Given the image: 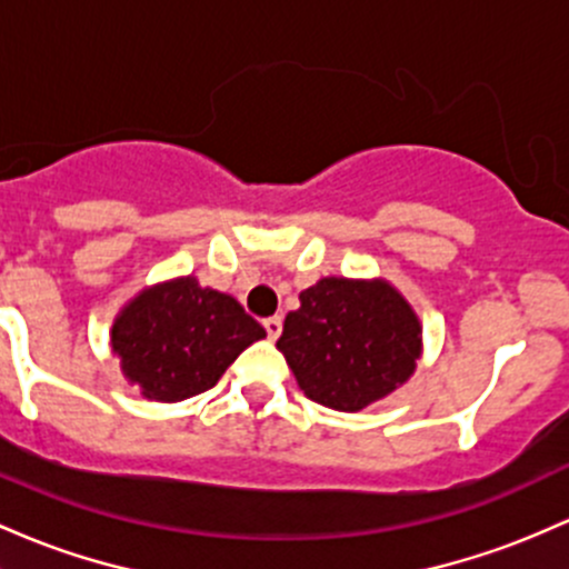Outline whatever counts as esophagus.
<instances>
[{"label": "esophagus", "instance_id": "1", "mask_svg": "<svg viewBox=\"0 0 569 569\" xmlns=\"http://www.w3.org/2000/svg\"><path fill=\"white\" fill-rule=\"evenodd\" d=\"M261 323H264V332H267V337H270V340H278L280 332H283V318H280V316L264 318Z\"/></svg>", "mask_w": 569, "mask_h": 569}]
</instances>
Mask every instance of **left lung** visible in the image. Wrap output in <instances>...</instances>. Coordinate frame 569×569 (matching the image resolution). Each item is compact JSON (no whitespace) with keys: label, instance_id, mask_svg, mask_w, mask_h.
I'll return each instance as SVG.
<instances>
[{"label":"left lung","instance_id":"1","mask_svg":"<svg viewBox=\"0 0 569 569\" xmlns=\"http://www.w3.org/2000/svg\"><path fill=\"white\" fill-rule=\"evenodd\" d=\"M278 348L305 397L356 413L413 376L421 323L386 280L321 278L286 316Z\"/></svg>","mask_w":569,"mask_h":569}]
</instances>
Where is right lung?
<instances>
[{
  "instance_id": "1",
  "label": "right lung",
  "mask_w": 569,
  "mask_h": 569,
  "mask_svg": "<svg viewBox=\"0 0 569 569\" xmlns=\"http://www.w3.org/2000/svg\"><path fill=\"white\" fill-rule=\"evenodd\" d=\"M267 332L234 297L197 278L140 291L112 323V353L123 376L156 402H180L213 389L227 367Z\"/></svg>"
}]
</instances>
